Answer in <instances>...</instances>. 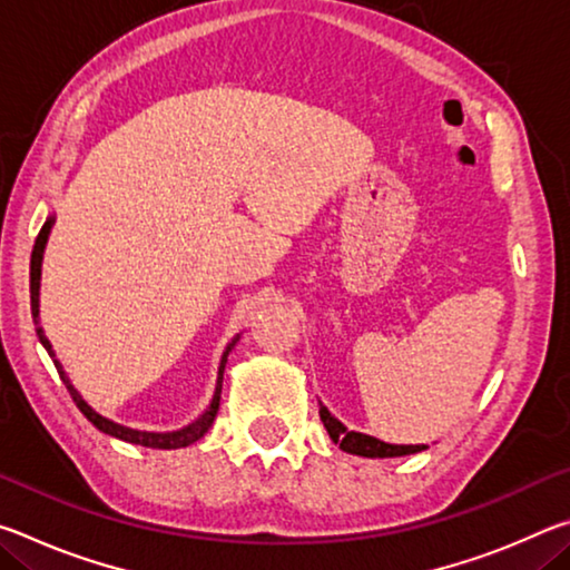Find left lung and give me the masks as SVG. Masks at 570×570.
Returning <instances> with one entry per match:
<instances>
[{"label":"left lung","instance_id":"8db88e82","mask_svg":"<svg viewBox=\"0 0 570 570\" xmlns=\"http://www.w3.org/2000/svg\"><path fill=\"white\" fill-rule=\"evenodd\" d=\"M320 414L326 432L330 438L340 445L344 452L350 455H360V458H402V455H414V452L428 450V445H392V442L377 440L372 435H364V432L350 430L344 422H340L334 414L324 407L320 402Z\"/></svg>","mask_w":570,"mask_h":570}]
</instances>
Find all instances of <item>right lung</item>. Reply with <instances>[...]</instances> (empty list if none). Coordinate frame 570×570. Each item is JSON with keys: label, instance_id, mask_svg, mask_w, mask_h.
Returning <instances> with one entry per match:
<instances>
[{"label": "right lung", "instance_id": "obj_1", "mask_svg": "<svg viewBox=\"0 0 570 570\" xmlns=\"http://www.w3.org/2000/svg\"><path fill=\"white\" fill-rule=\"evenodd\" d=\"M55 226V214L45 220V226L40 230V236H37L35 240V248H32V262H30V298H32V320L37 324V336H40L42 346L47 350V354L52 356V362L57 366V372H60V377L65 382L67 392L72 394V400L77 407H80V412L88 417L95 428H98L100 432H105V435L110 438H118L122 442H130V445H140V448H153V450H178V448H188L193 445V442L200 440L208 432L210 424H214L216 420V412H218V404H220V387H224V370H226V362H228V354L234 346L238 344L240 334H236L234 340H230L226 344L224 354H220V362H218V377H216V390H214V397H210L208 407L198 414L196 420L188 422L186 428L180 430H170V432H148V430H135V428H125V424L115 422L110 417H105V414L95 412L88 402L82 400V394L75 390V384L70 382V377H67L65 366L55 360V350L50 340L45 336V330L40 326V282H42V256H45V246H47V238H50V230Z\"/></svg>", "mask_w": 570, "mask_h": 570}]
</instances>
